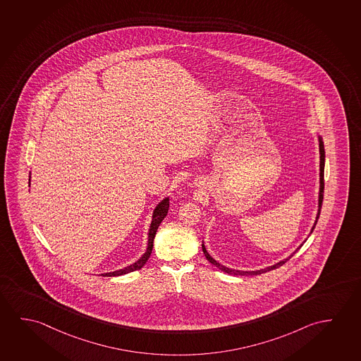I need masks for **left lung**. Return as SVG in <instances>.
Segmentation results:
<instances>
[{"label": "left lung", "mask_w": 361, "mask_h": 361, "mask_svg": "<svg viewBox=\"0 0 361 361\" xmlns=\"http://www.w3.org/2000/svg\"><path fill=\"white\" fill-rule=\"evenodd\" d=\"M319 149H320V192H319V209H317V214H316V221L315 224H314V227L311 229V233H312V231L315 228L316 224H317V219L320 217V211L321 206H322V200H324V169H325V148H324V142H322V137L319 135ZM302 246V245H301ZM300 246V247H301ZM298 247V248H300ZM202 250H203V253H204V256H206L207 259L211 262V264H214L216 267L221 269V271H224L226 274H228V275H235V276H257L261 275V274H264V272H269L271 269H277V267H280L282 264H285L286 261H288L290 258L296 253V251L293 252L292 255H290L288 257L285 258L283 261H280V262H277L276 264H272V266H269V267H264V269H256V271H240V269H228V267H226L224 264H219L217 262L214 258L207 252L206 247H204V243L202 242Z\"/></svg>", "instance_id": "1"}]
</instances>
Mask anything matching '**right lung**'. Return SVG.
<instances>
[{
    "instance_id": "add662e5",
    "label": "right lung",
    "mask_w": 361,
    "mask_h": 361,
    "mask_svg": "<svg viewBox=\"0 0 361 361\" xmlns=\"http://www.w3.org/2000/svg\"><path fill=\"white\" fill-rule=\"evenodd\" d=\"M168 209H169V197H166L164 200H161V202L158 203V206L155 207L154 212H153V217H152V224H150V227H149L148 247H147V251H145L143 256L139 258L137 262H134V264H130V266H126V269H118V271H114V272H108V274H102L104 277L126 275V274H129V272H133V271H137V269H142L144 264H147L149 256H150V253H152V250H153V242H154L157 229L159 227V224H161V221H163L164 217H166V213H168Z\"/></svg>"
}]
</instances>
